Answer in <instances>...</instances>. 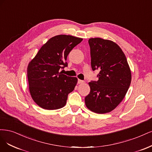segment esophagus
Wrapping results in <instances>:
<instances>
[{
  "label": "esophagus",
  "mask_w": 152,
  "mask_h": 152,
  "mask_svg": "<svg viewBox=\"0 0 152 152\" xmlns=\"http://www.w3.org/2000/svg\"><path fill=\"white\" fill-rule=\"evenodd\" d=\"M77 83H79V84H83V83H85V81H83V80H78Z\"/></svg>",
  "instance_id": "1"
}]
</instances>
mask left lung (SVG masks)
<instances>
[{
    "instance_id": "1",
    "label": "left lung",
    "mask_w": 152,
    "mask_h": 152,
    "mask_svg": "<svg viewBox=\"0 0 152 152\" xmlns=\"http://www.w3.org/2000/svg\"><path fill=\"white\" fill-rule=\"evenodd\" d=\"M88 43L92 70H99V80L88 83L90 92L85 97V104L95 113H108L124 98L131 84V70L124 52L114 42L92 38Z\"/></svg>"
}]
</instances>
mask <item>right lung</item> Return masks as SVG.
Instances as JSON below:
<instances>
[{
  "label": "right lung",
  "instance_id": "right-lung-1",
  "mask_svg": "<svg viewBox=\"0 0 152 152\" xmlns=\"http://www.w3.org/2000/svg\"><path fill=\"white\" fill-rule=\"evenodd\" d=\"M82 40L71 35L53 37L29 63V90L34 102L42 108L56 110L66 104L68 94L74 90L77 79L63 75L60 70L67 66L68 54Z\"/></svg>",
  "mask_w": 152,
  "mask_h": 152
}]
</instances>
